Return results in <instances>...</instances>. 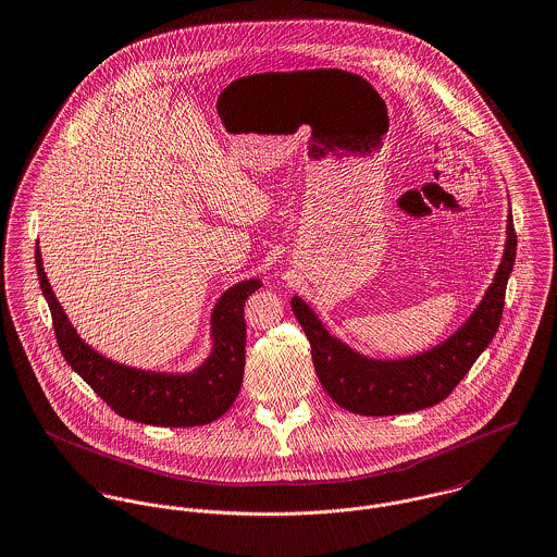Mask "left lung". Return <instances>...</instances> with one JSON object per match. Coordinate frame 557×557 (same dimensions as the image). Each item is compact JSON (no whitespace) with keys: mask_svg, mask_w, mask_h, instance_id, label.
Here are the masks:
<instances>
[{"mask_svg":"<svg viewBox=\"0 0 557 557\" xmlns=\"http://www.w3.org/2000/svg\"><path fill=\"white\" fill-rule=\"evenodd\" d=\"M515 251L517 234L512 214H508L503 263L485 298L451 338L406 359H368L355 354L296 296L292 310L310 341L314 372L327 396L355 414L368 417L414 412L443 403L498 332Z\"/></svg>","mask_w":557,"mask_h":557,"instance_id":"left-lung-1","label":"left lung"}]
</instances>
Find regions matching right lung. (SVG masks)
<instances>
[{
  "instance_id": "add662e5",
  "label": "right lung",
  "mask_w": 557,
  "mask_h": 557,
  "mask_svg": "<svg viewBox=\"0 0 557 557\" xmlns=\"http://www.w3.org/2000/svg\"><path fill=\"white\" fill-rule=\"evenodd\" d=\"M36 268L61 355L116 414L147 425L191 428L219 419L234 405L245 374V302L261 281L236 283L221 296L210 319L212 354L202 366L189 374H168L129 368L94 351L57 302L38 247Z\"/></svg>"
}]
</instances>
